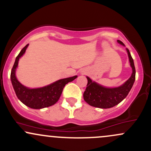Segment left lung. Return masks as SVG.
<instances>
[{
  "instance_id": "1",
  "label": "left lung",
  "mask_w": 151,
  "mask_h": 151,
  "mask_svg": "<svg viewBox=\"0 0 151 151\" xmlns=\"http://www.w3.org/2000/svg\"><path fill=\"white\" fill-rule=\"evenodd\" d=\"M117 41L124 46V44L121 41L117 40ZM126 50L128 54L130 66L132 69L131 77L125 84L115 88H106L96 82H92L89 77H87L88 82L83 94V97L84 101L89 105L102 109L110 108L118 105L127 97L135 82V68L130 51L128 49Z\"/></svg>"
}]
</instances>
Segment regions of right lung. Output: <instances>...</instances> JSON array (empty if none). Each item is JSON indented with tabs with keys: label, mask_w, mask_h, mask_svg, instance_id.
Masks as SVG:
<instances>
[{
	"label": "right lung",
	"mask_w": 151,
	"mask_h": 151,
	"mask_svg": "<svg viewBox=\"0 0 151 151\" xmlns=\"http://www.w3.org/2000/svg\"><path fill=\"white\" fill-rule=\"evenodd\" d=\"M29 44L25 46L16 58V61L11 69V80L18 98L25 105L33 109H41L49 107L56 103L60 98L64 86L75 79L77 76L59 79L54 83L37 89H29L24 87L16 77V69L19 58L24 54Z\"/></svg>",
	"instance_id": "obj_1"
}]
</instances>
